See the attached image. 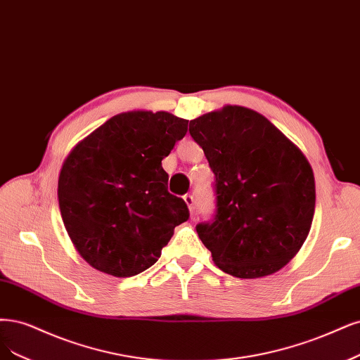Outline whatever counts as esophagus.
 Instances as JSON below:
<instances>
[{"instance_id":"obj_1","label":"esophagus","mask_w":360,"mask_h":360,"mask_svg":"<svg viewBox=\"0 0 360 360\" xmlns=\"http://www.w3.org/2000/svg\"><path fill=\"white\" fill-rule=\"evenodd\" d=\"M183 201H184V204L188 205V208H189V213L193 216V213H195V204H193V196L191 195V193H186L184 196H183Z\"/></svg>"}]
</instances>
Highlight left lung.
I'll return each instance as SVG.
<instances>
[{
  "label": "left lung",
  "mask_w": 360,
  "mask_h": 360,
  "mask_svg": "<svg viewBox=\"0 0 360 360\" xmlns=\"http://www.w3.org/2000/svg\"><path fill=\"white\" fill-rule=\"evenodd\" d=\"M216 176L217 213L196 232L213 262L238 278L274 274L298 255L316 207L301 148L257 111L223 105L191 120Z\"/></svg>",
  "instance_id": "left-lung-1"
}]
</instances>
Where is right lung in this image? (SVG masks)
<instances>
[{"label":"right lung","instance_id":"1","mask_svg":"<svg viewBox=\"0 0 360 360\" xmlns=\"http://www.w3.org/2000/svg\"><path fill=\"white\" fill-rule=\"evenodd\" d=\"M188 122L168 111H125L65 158L58 179L60 217L74 249L96 271L140 274L189 219L188 205L167 191L162 168Z\"/></svg>","mask_w":360,"mask_h":360}]
</instances>
